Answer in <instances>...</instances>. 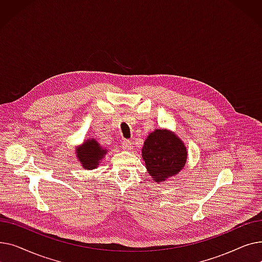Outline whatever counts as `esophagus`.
I'll return each instance as SVG.
<instances>
[{
	"label": "esophagus",
	"instance_id": "34e87169",
	"mask_svg": "<svg viewBox=\"0 0 262 262\" xmlns=\"http://www.w3.org/2000/svg\"><path fill=\"white\" fill-rule=\"evenodd\" d=\"M122 148L125 149V150H130L133 148V144L129 140H124L122 142Z\"/></svg>",
	"mask_w": 262,
	"mask_h": 262
}]
</instances>
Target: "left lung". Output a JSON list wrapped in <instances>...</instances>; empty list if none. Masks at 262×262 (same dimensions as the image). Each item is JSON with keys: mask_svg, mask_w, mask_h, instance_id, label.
Returning <instances> with one entry per match:
<instances>
[{"mask_svg": "<svg viewBox=\"0 0 262 262\" xmlns=\"http://www.w3.org/2000/svg\"><path fill=\"white\" fill-rule=\"evenodd\" d=\"M142 158L153 180L163 183L183 170L187 162V148L174 133L160 128L148 135Z\"/></svg>", "mask_w": 262, "mask_h": 262, "instance_id": "1", "label": "left lung"}]
</instances>
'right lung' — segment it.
I'll return each instance as SVG.
<instances>
[{
  "label": "right lung",
  "mask_w": 262,
  "mask_h": 262,
  "mask_svg": "<svg viewBox=\"0 0 262 262\" xmlns=\"http://www.w3.org/2000/svg\"><path fill=\"white\" fill-rule=\"evenodd\" d=\"M107 153V149L103 148L95 139H88L81 145L77 146L75 154L80 161L81 166L86 170H93L98 168L99 163Z\"/></svg>",
  "instance_id": "add662e5"
}]
</instances>
